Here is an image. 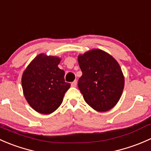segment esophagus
<instances>
[{"mask_svg":"<svg viewBox=\"0 0 151 151\" xmlns=\"http://www.w3.org/2000/svg\"><path fill=\"white\" fill-rule=\"evenodd\" d=\"M76 86H77V80H74V82H72V83H71V87H74V88H75Z\"/></svg>","mask_w":151,"mask_h":151,"instance_id":"1","label":"esophagus"}]
</instances>
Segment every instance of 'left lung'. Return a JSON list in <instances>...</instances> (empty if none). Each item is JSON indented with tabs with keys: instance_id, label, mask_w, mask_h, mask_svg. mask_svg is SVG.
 <instances>
[{
	"instance_id": "obj_1",
	"label": "left lung",
	"mask_w": 151,
	"mask_h": 151,
	"mask_svg": "<svg viewBox=\"0 0 151 151\" xmlns=\"http://www.w3.org/2000/svg\"><path fill=\"white\" fill-rule=\"evenodd\" d=\"M83 75L78 87L85 102L97 112L112 109L121 99L124 76L119 63L100 49L88 50L78 55Z\"/></svg>"
}]
</instances>
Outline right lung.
<instances>
[{"mask_svg":"<svg viewBox=\"0 0 151 151\" xmlns=\"http://www.w3.org/2000/svg\"><path fill=\"white\" fill-rule=\"evenodd\" d=\"M60 60L57 56L41 53L23 71V94L29 105L39 113L48 115L55 112L71 86L65 82V71L58 68Z\"/></svg>","mask_w":151,"mask_h":151,"instance_id":"right-lung-1","label":"right lung"}]
</instances>
